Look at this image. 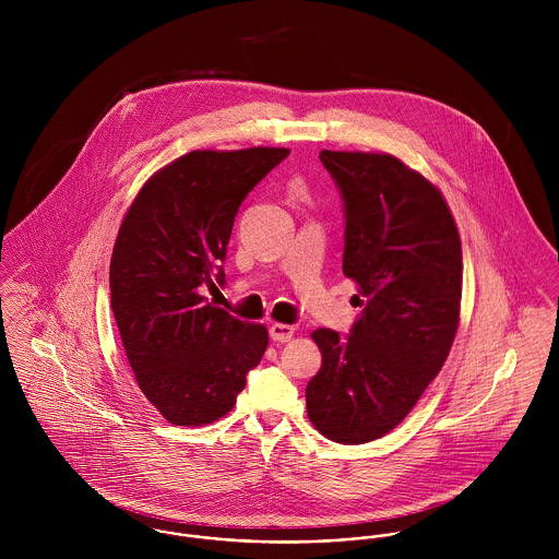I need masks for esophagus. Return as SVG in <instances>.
Wrapping results in <instances>:
<instances>
[{"instance_id": "1", "label": "esophagus", "mask_w": 559, "mask_h": 559, "mask_svg": "<svg viewBox=\"0 0 559 559\" xmlns=\"http://www.w3.org/2000/svg\"><path fill=\"white\" fill-rule=\"evenodd\" d=\"M269 335L275 340V342H288L293 335H295V326L293 324H284V322H273L269 326Z\"/></svg>"}]
</instances>
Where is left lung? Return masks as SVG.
<instances>
[{
    "label": "left lung",
    "mask_w": 559,
    "mask_h": 559,
    "mask_svg": "<svg viewBox=\"0 0 559 559\" xmlns=\"http://www.w3.org/2000/svg\"><path fill=\"white\" fill-rule=\"evenodd\" d=\"M346 211L342 271L365 297L346 340L317 329L319 374L308 417L326 439L392 432L443 368L461 320L463 249L452 211L428 178L388 153L322 151Z\"/></svg>",
    "instance_id": "8db88e82"
}]
</instances>
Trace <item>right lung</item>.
Wrapping results in <instances>:
<instances>
[{
  "mask_svg": "<svg viewBox=\"0 0 559 559\" xmlns=\"http://www.w3.org/2000/svg\"><path fill=\"white\" fill-rule=\"evenodd\" d=\"M288 148L191 151L131 202L111 253V310L142 394L174 426H204L237 404L269 331L206 301L245 195Z\"/></svg>",
  "mask_w": 559,
  "mask_h": 559,
  "instance_id": "add662e5",
  "label": "right lung"
}]
</instances>
